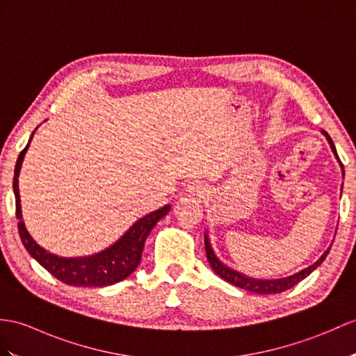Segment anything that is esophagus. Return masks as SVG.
<instances>
[{
  "label": "esophagus",
  "mask_w": 356,
  "mask_h": 356,
  "mask_svg": "<svg viewBox=\"0 0 356 356\" xmlns=\"http://www.w3.org/2000/svg\"><path fill=\"white\" fill-rule=\"evenodd\" d=\"M186 191H188V194H191V195L202 197L206 193V188L203 186L202 181L194 180V181H191V184L186 186Z\"/></svg>",
  "instance_id": "34e87169"
}]
</instances>
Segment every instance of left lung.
Listing matches in <instances>:
<instances>
[{
	"mask_svg": "<svg viewBox=\"0 0 356 356\" xmlns=\"http://www.w3.org/2000/svg\"><path fill=\"white\" fill-rule=\"evenodd\" d=\"M321 134L326 136L327 143L330 145V150H332L337 161L340 162V165H341V171H343V176H344V167H343L340 158H338L332 139H330V136L326 134L325 130H321ZM204 249H206V256H208V261L211 264L212 270L216 271L220 277L225 279L226 282L232 284V285H235L238 288H243V290H247V291H250V293H256V294H277V293H282V291L290 290V288H293L294 285L299 284L300 280H303L305 277H308L311 273L316 270L321 262L326 259V256H327V253L330 250V245L327 247V250L323 254H321L316 262L312 264V266L300 270L299 273H294V275H291V276L282 277V279H254V277H250V276L244 275V273H241V271H236L234 268L227 267L225 262H221L218 259V256L216 254V252H213L212 245H211V241H209L208 232L204 234Z\"/></svg>",
	"mask_w": 356,
	"mask_h": 356,
	"instance_id": "1",
	"label": "left lung"
}]
</instances>
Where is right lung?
I'll list each match as a JSON object with an SVG mask.
<instances>
[{
    "label": "right lung",
    "mask_w": 356,
    "mask_h": 356,
    "mask_svg": "<svg viewBox=\"0 0 356 356\" xmlns=\"http://www.w3.org/2000/svg\"><path fill=\"white\" fill-rule=\"evenodd\" d=\"M33 135H35V131L31 134L26 148H24L18 156L13 176L16 218H18V230L24 247H26L33 259L38 261L48 273H51L56 279H59L60 282L66 285L107 286L129 277L139 266L147 236L150 235L152 229L158 225V221L162 220L170 212L171 206L165 204L163 208L153 211L152 213H147L145 217L139 218L136 222H134V226L118 239V241H115L112 245L107 247V249L95 254L79 256V258H65V256H59L45 250L42 245H39L35 239H33L26 225H24L21 197L18 188V177L22 167V161L29 150Z\"/></svg>",
    "instance_id": "1"
}]
</instances>
